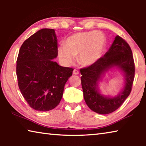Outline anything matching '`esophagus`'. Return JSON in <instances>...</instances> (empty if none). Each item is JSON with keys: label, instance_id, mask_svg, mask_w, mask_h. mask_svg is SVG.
Returning <instances> with one entry per match:
<instances>
[{"label": "esophagus", "instance_id": "obj_1", "mask_svg": "<svg viewBox=\"0 0 146 146\" xmlns=\"http://www.w3.org/2000/svg\"><path fill=\"white\" fill-rule=\"evenodd\" d=\"M73 73L74 74V75H78L79 71L78 70H74Z\"/></svg>", "mask_w": 146, "mask_h": 146}]
</instances>
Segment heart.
Here are the masks:
<instances>
[{
    "mask_svg": "<svg viewBox=\"0 0 146 146\" xmlns=\"http://www.w3.org/2000/svg\"><path fill=\"white\" fill-rule=\"evenodd\" d=\"M106 36L102 32L89 31L79 32L68 36L65 46L58 49V55L63 63L71 64L78 55V60L84 66H91L100 58L105 48Z\"/></svg>",
    "mask_w": 146,
    "mask_h": 146,
    "instance_id": "1",
    "label": "heart"
}]
</instances>
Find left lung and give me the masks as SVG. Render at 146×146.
I'll return each mask as SVG.
<instances>
[{"mask_svg":"<svg viewBox=\"0 0 146 146\" xmlns=\"http://www.w3.org/2000/svg\"><path fill=\"white\" fill-rule=\"evenodd\" d=\"M113 66H118L125 73L126 86L117 97L107 98L98 92L96 87L102 74ZM81 84L86 104L98 114H109L122 104L132 90L135 66L131 49L124 39L117 36L108 51L95 64L80 69Z\"/></svg>","mask_w":146,"mask_h":146,"instance_id":"1","label":"left lung"}]
</instances>
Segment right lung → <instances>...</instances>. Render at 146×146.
<instances>
[{
  "mask_svg": "<svg viewBox=\"0 0 146 146\" xmlns=\"http://www.w3.org/2000/svg\"><path fill=\"white\" fill-rule=\"evenodd\" d=\"M58 55L53 29H42L26 39L20 48L16 72L19 90L33 110L48 111L56 107L73 69L53 60Z\"/></svg>",
  "mask_w": 146,
  "mask_h": 146,
  "instance_id": "right-lung-1",
  "label": "right lung"
}]
</instances>
